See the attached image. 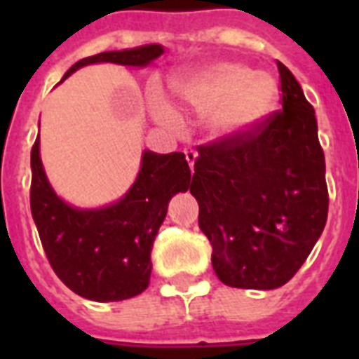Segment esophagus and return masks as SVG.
I'll return each mask as SVG.
<instances>
[{
	"label": "esophagus",
	"instance_id": "1",
	"mask_svg": "<svg viewBox=\"0 0 359 359\" xmlns=\"http://www.w3.org/2000/svg\"><path fill=\"white\" fill-rule=\"evenodd\" d=\"M184 156H186V162H188V165H190V169L194 171V163H196V160H197V152L194 151V149H186Z\"/></svg>",
	"mask_w": 359,
	"mask_h": 359
}]
</instances>
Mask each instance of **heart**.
I'll list each match as a JSON object with an SVG mask.
<instances>
[{
  "label": "heart",
  "instance_id": "heart-1",
  "mask_svg": "<svg viewBox=\"0 0 359 359\" xmlns=\"http://www.w3.org/2000/svg\"><path fill=\"white\" fill-rule=\"evenodd\" d=\"M173 91L184 106L208 114V123L219 135L253 128L278 100V83L268 72H253L245 65L229 61L186 72L173 81ZM152 115L165 126L179 124V115L163 97H154Z\"/></svg>",
  "mask_w": 359,
  "mask_h": 359
}]
</instances>
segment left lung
Listing matches in <instances>:
<instances>
[{
    "mask_svg": "<svg viewBox=\"0 0 359 359\" xmlns=\"http://www.w3.org/2000/svg\"><path fill=\"white\" fill-rule=\"evenodd\" d=\"M283 111L201 145L190 191L219 281L270 290L294 276L323 235L328 186L315 109L278 61Z\"/></svg>",
    "mask_w": 359,
    "mask_h": 359,
    "instance_id": "obj_1",
    "label": "left lung"
}]
</instances>
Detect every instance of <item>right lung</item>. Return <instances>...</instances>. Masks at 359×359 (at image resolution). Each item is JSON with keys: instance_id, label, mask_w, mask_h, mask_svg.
I'll return each instance as SVG.
<instances>
[{"instance_id": "1", "label": "right lung", "mask_w": 359, "mask_h": 359, "mask_svg": "<svg viewBox=\"0 0 359 359\" xmlns=\"http://www.w3.org/2000/svg\"><path fill=\"white\" fill-rule=\"evenodd\" d=\"M162 53L160 44L97 53L72 65L63 80L86 65L147 67ZM190 180L182 152L145 151L137 179L119 201L102 208L72 207L48 182L36 137L31 149V214L53 272L87 300L119 302L141 294L149 287L152 244L168 203L175 194L188 190Z\"/></svg>"}]
</instances>
